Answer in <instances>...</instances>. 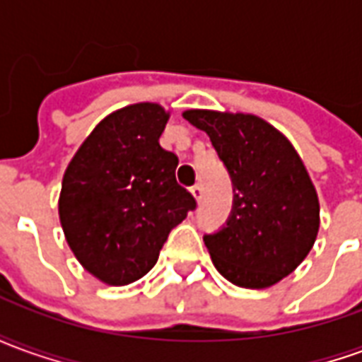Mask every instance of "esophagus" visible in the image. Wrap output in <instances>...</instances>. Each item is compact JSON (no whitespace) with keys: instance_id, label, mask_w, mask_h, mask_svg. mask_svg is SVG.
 Segmentation results:
<instances>
[{"instance_id":"1","label":"esophagus","mask_w":362,"mask_h":362,"mask_svg":"<svg viewBox=\"0 0 362 362\" xmlns=\"http://www.w3.org/2000/svg\"><path fill=\"white\" fill-rule=\"evenodd\" d=\"M189 192H192V196H194V199H196V202H199V199H202V196H204V189H202V186H199V184L192 186V188H189Z\"/></svg>"}]
</instances>
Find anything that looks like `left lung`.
<instances>
[{
	"mask_svg": "<svg viewBox=\"0 0 362 362\" xmlns=\"http://www.w3.org/2000/svg\"><path fill=\"white\" fill-rule=\"evenodd\" d=\"M209 135L233 180L227 225L205 235L213 266L236 287L267 288L308 256L320 228V202L303 158L285 135L254 114L186 110Z\"/></svg>",
	"mask_w": 362,
	"mask_h": 362,
	"instance_id": "obj_1",
	"label": "left lung"
}]
</instances>
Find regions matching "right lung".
I'll use <instances>...</instances> for the list:
<instances>
[{"mask_svg": "<svg viewBox=\"0 0 362 362\" xmlns=\"http://www.w3.org/2000/svg\"><path fill=\"white\" fill-rule=\"evenodd\" d=\"M170 112L157 103L124 106L100 119L69 160L58 211L75 258L106 285L141 279L168 233L196 207L178 186V157L158 137Z\"/></svg>", "mask_w": 362, "mask_h": 362, "instance_id": "1", "label": "right lung"}]
</instances>
